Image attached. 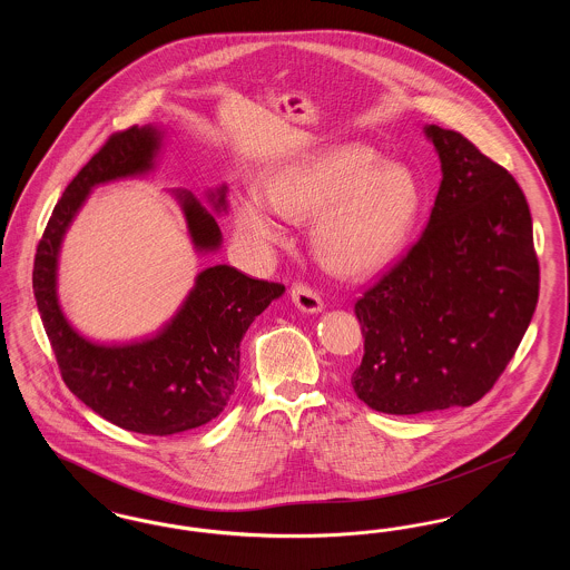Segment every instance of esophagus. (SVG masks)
<instances>
[{
	"mask_svg": "<svg viewBox=\"0 0 570 570\" xmlns=\"http://www.w3.org/2000/svg\"><path fill=\"white\" fill-rule=\"evenodd\" d=\"M291 297L295 301L301 312H307V314H316L323 309V298L321 295L305 282H295L293 288H291Z\"/></svg>",
	"mask_w": 570,
	"mask_h": 570,
	"instance_id": "1",
	"label": "esophagus"
}]
</instances>
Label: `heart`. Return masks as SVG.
<instances>
[{
	"mask_svg": "<svg viewBox=\"0 0 570 570\" xmlns=\"http://www.w3.org/2000/svg\"><path fill=\"white\" fill-rule=\"evenodd\" d=\"M265 200L279 216L312 217L309 244L328 272L365 275L406 244L421 194L404 166L382 163L365 145H340L273 170ZM271 210L258 198H245L237 214L245 242L269 245L282 237Z\"/></svg>",
	"mask_w": 570,
	"mask_h": 570,
	"instance_id": "obj_1",
	"label": "heart"
}]
</instances>
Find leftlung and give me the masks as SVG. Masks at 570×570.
I'll return each instance as SVG.
<instances>
[{"label": "left lung", "mask_w": 570, "mask_h": 570, "mask_svg": "<svg viewBox=\"0 0 570 570\" xmlns=\"http://www.w3.org/2000/svg\"><path fill=\"white\" fill-rule=\"evenodd\" d=\"M442 181L421 239L354 303L356 397L386 414L472 406L507 370L539 301L532 216L513 175L440 126Z\"/></svg>", "instance_id": "1"}]
</instances>
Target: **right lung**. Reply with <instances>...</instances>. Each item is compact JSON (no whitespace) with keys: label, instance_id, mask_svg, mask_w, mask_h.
<instances>
[{"label":"right lung","instance_id":"right-lung-1","mask_svg":"<svg viewBox=\"0 0 570 570\" xmlns=\"http://www.w3.org/2000/svg\"><path fill=\"white\" fill-rule=\"evenodd\" d=\"M163 136L132 126L115 132L82 166L57 200L33 258V295L61 379L85 406L112 425L145 435H173L214 421L239 380L242 340L284 286L247 277L228 265L198 273L175 318L156 337L105 346L79 335L57 301V256L70 222L98 184L154 168ZM216 209H226L224 188ZM191 244L212 252L222 244L216 217L191 191H177Z\"/></svg>","mask_w":570,"mask_h":570}]
</instances>
